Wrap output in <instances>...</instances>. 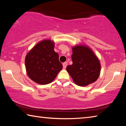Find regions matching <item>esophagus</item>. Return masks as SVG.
<instances>
[{"instance_id":"34e87169","label":"esophagus","mask_w":126,"mask_h":126,"mask_svg":"<svg viewBox=\"0 0 126 126\" xmlns=\"http://www.w3.org/2000/svg\"><path fill=\"white\" fill-rule=\"evenodd\" d=\"M67 62H64L63 63V66L64 69H65V68L67 67Z\"/></svg>"}]
</instances>
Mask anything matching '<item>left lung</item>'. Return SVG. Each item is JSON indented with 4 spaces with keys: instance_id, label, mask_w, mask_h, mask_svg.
I'll return each mask as SVG.
<instances>
[{
    "instance_id": "1",
    "label": "left lung",
    "mask_w": 126,
    "mask_h": 126,
    "mask_svg": "<svg viewBox=\"0 0 126 126\" xmlns=\"http://www.w3.org/2000/svg\"><path fill=\"white\" fill-rule=\"evenodd\" d=\"M72 52L73 64L66 69L74 82L84 87L96 81L101 72V64L91 49L86 46L77 45L72 48Z\"/></svg>"
}]
</instances>
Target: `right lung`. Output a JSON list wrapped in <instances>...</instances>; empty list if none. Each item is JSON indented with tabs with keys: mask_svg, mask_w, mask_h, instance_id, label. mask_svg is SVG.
Wrapping results in <instances>:
<instances>
[{
	"mask_svg": "<svg viewBox=\"0 0 126 126\" xmlns=\"http://www.w3.org/2000/svg\"><path fill=\"white\" fill-rule=\"evenodd\" d=\"M54 43L44 40L36 44L28 53L25 59L28 76L39 84H47L54 79L63 65L59 55L54 50Z\"/></svg>",
	"mask_w": 126,
	"mask_h": 126,
	"instance_id": "right-lung-1",
	"label": "right lung"
}]
</instances>
